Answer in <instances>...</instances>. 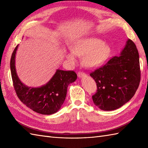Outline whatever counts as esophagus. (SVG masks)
<instances>
[{"instance_id":"obj_1","label":"esophagus","mask_w":148,"mask_h":148,"mask_svg":"<svg viewBox=\"0 0 148 148\" xmlns=\"http://www.w3.org/2000/svg\"><path fill=\"white\" fill-rule=\"evenodd\" d=\"M77 76L81 78V77H84L86 76V74H85L84 73H83V72H78L77 74Z\"/></svg>"}]
</instances>
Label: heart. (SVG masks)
<instances>
[{
	"instance_id": "heart-1",
	"label": "heart",
	"mask_w": 148,
	"mask_h": 148,
	"mask_svg": "<svg viewBox=\"0 0 148 148\" xmlns=\"http://www.w3.org/2000/svg\"><path fill=\"white\" fill-rule=\"evenodd\" d=\"M111 53L110 46L97 37H86L76 40L71 46V51H66L65 57L74 64L77 56H83L82 64L88 69H95L103 65Z\"/></svg>"
}]
</instances>
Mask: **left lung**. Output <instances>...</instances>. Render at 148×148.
Wrapping results in <instances>:
<instances>
[{"label": "left lung", "instance_id": "left-lung-1", "mask_svg": "<svg viewBox=\"0 0 148 148\" xmlns=\"http://www.w3.org/2000/svg\"><path fill=\"white\" fill-rule=\"evenodd\" d=\"M90 76L97 86L93 102L100 109L112 111L128 102L140 80L139 55L134 42L128 39L120 55L92 72Z\"/></svg>", "mask_w": 148, "mask_h": 148}]
</instances>
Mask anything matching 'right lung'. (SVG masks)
<instances>
[{"label":"right lung","mask_w":148,"mask_h":148,"mask_svg":"<svg viewBox=\"0 0 148 148\" xmlns=\"http://www.w3.org/2000/svg\"><path fill=\"white\" fill-rule=\"evenodd\" d=\"M18 45L12 53L10 62L11 76L18 98L34 111L45 115L58 112L64 103L69 84L77 79L74 71L57 69L46 84L40 87L26 86L18 77L15 67V57Z\"/></svg>","instance_id":"1"}]
</instances>
